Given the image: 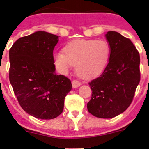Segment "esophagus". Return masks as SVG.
<instances>
[{"label": "esophagus", "instance_id": "34e87169", "mask_svg": "<svg viewBox=\"0 0 149 149\" xmlns=\"http://www.w3.org/2000/svg\"><path fill=\"white\" fill-rule=\"evenodd\" d=\"M80 86H81V83L79 81H78L73 80V81H72V87H73V88H78V87Z\"/></svg>", "mask_w": 149, "mask_h": 149}]
</instances>
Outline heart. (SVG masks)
Instances as JSON below:
<instances>
[{
    "label": "heart",
    "mask_w": 149,
    "mask_h": 149,
    "mask_svg": "<svg viewBox=\"0 0 149 149\" xmlns=\"http://www.w3.org/2000/svg\"><path fill=\"white\" fill-rule=\"evenodd\" d=\"M64 54L54 55L55 65L63 73L76 65V72L83 78L95 77L104 70L110 55L109 43L105 40H76L64 47Z\"/></svg>",
    "instance_id": "b5f03b06"
}]
</instances>
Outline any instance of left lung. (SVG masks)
Instances as JSON below:
<instances>
[{
  "label": "left lung",
  "instance_id": "8db88e82",
  "mask_svg": "<svg viewBox=\"0 0 149 149\" xmlns=\"http://www.w3.org/2000/svg\"><path fill=\"white\" fill-rule=\"evenodd\" d=\"M110 47L107 65L88 83L92 94L88 111L100 118H115L127 109L140 82L139 52L129 39L109 31L105 34Z\"/></svg>",
  "mask_w": 149,
  "mask_h": 149
}]
</instances>
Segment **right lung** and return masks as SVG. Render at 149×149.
Masks as SVG:
<instances>
[{"mask_svg": "<svg viewBox=\"0 0 149 149\" xmlns=\"http://www.w3.org/2000/svg\"><path fill=\"white\" fill-rule=\"evenodd\" d=\"M59 37L38 31L16 40L9 50V80L22 109L42 120L57 118L71 90L70 81L55 73L53 49Z\"/></svg>", "mask_w": 149, "mask_h": 149, "instance_id": "1", "label": "right lung"}]
</instances>
